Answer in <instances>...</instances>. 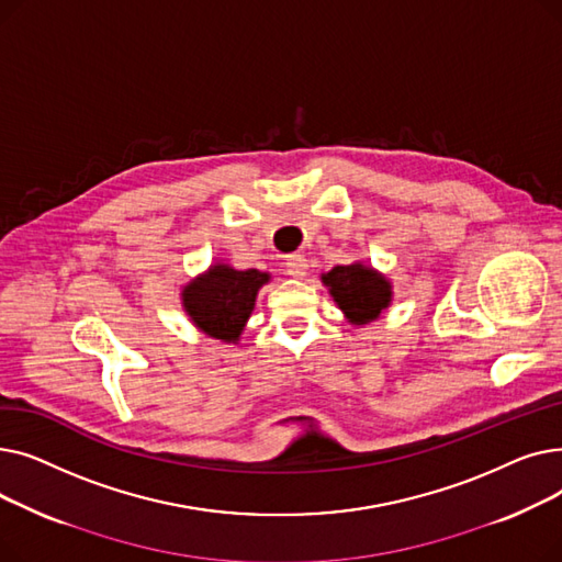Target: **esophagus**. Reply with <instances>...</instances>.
I'll return each mask as SVG.
<instances>
[{
    "instance_id": "34e87169",
    "label": "esophagus",
    "mask_w": 562,
    "mask_h": 562,
    "mask_svg": "<svg viewBox=\"0 0 562 562\" xmlns=\"http://www.w3.org/2000/svg\"><path fill=\"white\" fill-rule=\"evenodd\" d=\"M286 276L291 278H305L307 276V259L303 255H289L284 261Z\"/></svg>"
}]
</instances>
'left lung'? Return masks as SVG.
I'll use <instances>...</instances> for the list:
<instances>
[{
    "label": "left lung",
    "instance_id": "8db88e82",
    "mask_svg": "<svg viewBox=\"0 0 562 562\" xmlns=\"http://www.w3.org/2000/svg\"><path fill=\"white\" fill-rule=\"evenodd\" d=\"M321 282L328 286L335 305L350 326H367L394 301L392 280L364 261L335 266L333 271L321 273Z\"/></svg>",
    "mask_w": 562,
    "mask_h": 562
}]
</instances>
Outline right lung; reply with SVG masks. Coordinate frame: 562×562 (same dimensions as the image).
I'll return each mask as SVG.
<instances>
[{
  "label": "right lung",
  "instance_id": "1",
  "mask_svg": "<svg viewBox=\"0 0 562 562\" xmlns=\"http://www.w3.org/2000/svg\"><path fill=\"white\" fill-rule=\"evenodd\" d=\"M266 282H271V273L257 269L239 271L227 261H214L204 273L182 286V310L202 335L239 344L255 310L257 293Z\"/></svg>",
  "mask_w": 562,
  "mask_h": 562
}]
</instances>
